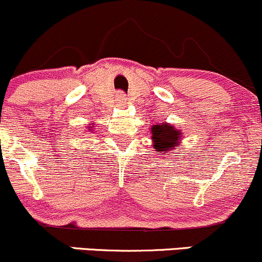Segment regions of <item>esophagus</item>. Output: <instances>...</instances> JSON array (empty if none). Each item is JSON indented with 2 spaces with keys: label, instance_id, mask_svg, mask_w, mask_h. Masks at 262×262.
<instances>
[{
  "label": "esophagus",
  "instance_id": "obj_1",
  "mask_svg": "<svg viewBox=\"0 0 262 262\" xmlns=\"http://www.w3.org/2000/svg\"><path fill=\"white\" fill-rule=\"evenodd\" d=\"M116 100H117V102H119V105H121V106L125 105V103H126L125 94H123V92H117Z\"/></svg>",
  "mask_w": 262,
  "mask_h": 262
}]
</instances>
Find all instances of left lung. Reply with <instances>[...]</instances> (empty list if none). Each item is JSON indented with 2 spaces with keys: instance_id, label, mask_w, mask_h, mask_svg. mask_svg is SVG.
<instances>
[{
  "instance_id": "left-lung-1",
  "label": "left lung",
  "mask_w": 262,
  "mask_h": 262,
  "mask_svg": "<svg viewBox=\"0 0 262 262\" xmlns=\"http://www.w3.org/2000/svg\"><path fill=\"white\" fill-rule=\"evenodd\" d=\"M151 134V140L154 141V148H156V152L168 154L176 148L177 145H180L182 132L167 123H161L152 126Z\"/></svg>"
}]
</instances>
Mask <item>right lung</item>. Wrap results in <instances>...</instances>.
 Returning <instances> with one entry per match:
<instances>
[{"label":"right lung","instance_id":"add662e5","mask_svg":"<svg viewBox=\"0 0 262 262\" xmlns=\"http://www.w3.org/2000/svg\"><path fill=\"white\" fill-rule=\"evenodd\" d=\"M90 128H91V127H90Z\"/></svg>","mask_w":262,"mask_h":262}]
</instances>
